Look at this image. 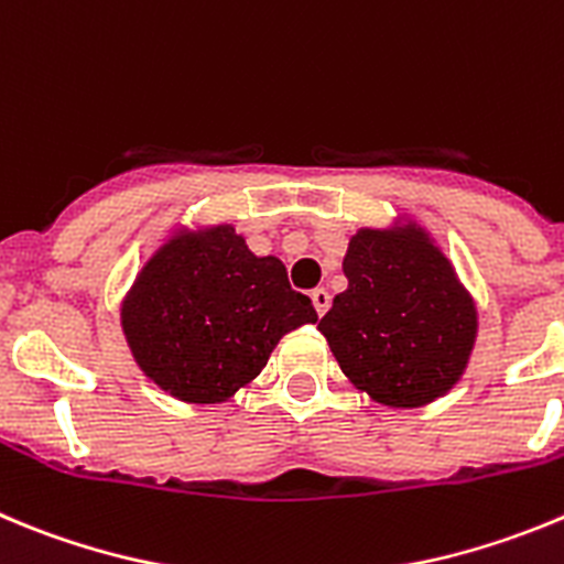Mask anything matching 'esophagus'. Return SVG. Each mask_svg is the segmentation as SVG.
Returning a JSON list of instances; mask_svg holds the SVG:
<instances>
[{
	"label": "esophagus",
	"instance_id": "1",
	"mask_svg": "<svg viewBox=\"0 0 564 564\" xmlns=\"http://www.w3.org/2000/svg\"><path fill=\"white\" fill-rule=\"evenodd\" d=\"M310 299H313V307H316L318 316H324L329 310V291L327 288H316V291L310 293Z\"/></svg>",
	"mask_w": 564,
	"mask_h": 564
}]
</instances>
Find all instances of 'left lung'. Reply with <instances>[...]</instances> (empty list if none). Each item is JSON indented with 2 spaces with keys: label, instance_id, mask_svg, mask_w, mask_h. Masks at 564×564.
I'll list each match as a JSON object with an SVG mask.
<instances>
[{
  "label": "left lung",
  "instance_id": "left-lung-1",
  "mask_svg": "<svg viewBox=\"0 0 564 564\" xmlns=\"http://www.w3.org/2000/svg\"><path fill=\"white\" fill-rule=\"evenodd\" d=\"M344 273L349 285L318 329L355 389L391 408L447 394L467 369L478 310L431 235L416 224L360 229Z\"/></svg>",
  "mask_w": 564,
  "mask_h": 564
}]
</instances>
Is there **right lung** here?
Instances as JSON below:
<instances>
[{"instance_id": "obj_1", "label": "right lung", "mask_w": 564, "mask_h": 564, "mask_svg": "<svg viewBox=\"0 0 564 564\" xmlns=\"http://www.w3.org/2000/svg\"><path fill=\"white\" fill-rule=\"evenodd\" d=\"M139 369L170 397L224 402L265 369L282 335L318 316L276 257H257L235 226L178 229L122 302Z\"/></svg>"}]
</instances>
